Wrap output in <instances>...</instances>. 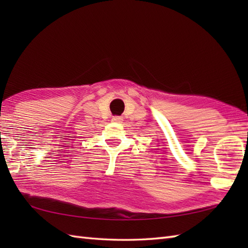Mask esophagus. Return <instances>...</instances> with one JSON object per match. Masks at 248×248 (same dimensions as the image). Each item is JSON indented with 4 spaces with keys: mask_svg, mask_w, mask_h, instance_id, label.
Instances as JSON below:
<instances>
[{
    "mask_svg": "<svg viewBox=\"0 0 248 248\" xmlns=\"http://www.w3.org/2000/svg\"><path fill=\"white\" fill-rule=\"evenodd\" d=\"M112 120L115 121V123H120V121H121V117H119V116H114Z\"/></svg>",
    "mask_w": 248,
    "mask_h": 248,
    "instance_id": "obj_1",
    "label": "esophagus"
}]
</instances>
